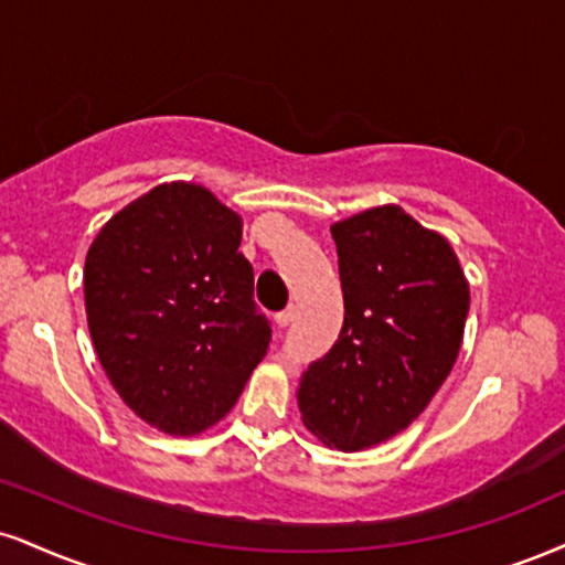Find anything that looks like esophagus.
I'll use <instances>...</instances> for the list:
<instances>
[{
  "instance_id": "34e87169",
  "label": "esophagus",
  "mask_w": 565,
  "mask_h": 565,
  "mask_svg": "<svg viewBox=\"0 0 565 565\" xmlns=\"http://www.w3.org/2000/svg\"><path fill=\"white\" fill-rule=\"evenodd\" d=\"M297 318V308H287V310H281L276 316V323H278V329H287V326L295 321Z\"/></svg>"
}]
</instances>
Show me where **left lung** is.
<instances>
[{
  "instance_id": "8db88e82",
  "label": "left lung",
  "mask_w": 565,
  "mask_h": 565,
  "mask_svg": "<svg viewBox=\"0 0 565 565\" xmlns=\"http://www.w3.org/2000/svg\"><path fill=\"white\" fill-rule=\"evenodd\" d=\"M344 326L300 376L302 424L326 447L358 452L397 437L450 376L471 291L450 242L399 205L331 226Z\"/></svg>"
}]
</instances>
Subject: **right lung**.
Returning <instances> with one entry per match:
<instances>
[{
  "mask_svg": "<svg viewBox=\"0 0 565 565\" xmlns=\"http://www.w3.org/2000/svg\"><path fill=\"white\" fill-rule=\"evenodd\" d=\"M239 244V213L202 183L168 181L118 210L88 247L94 350L134 416L162 434L215 426L268 350Z\"/></svg>",
  "mask_w": 565,
  "mask_h": 565,
  "instance_id": "1",
  "label": "right lung"
}]
</instances>
